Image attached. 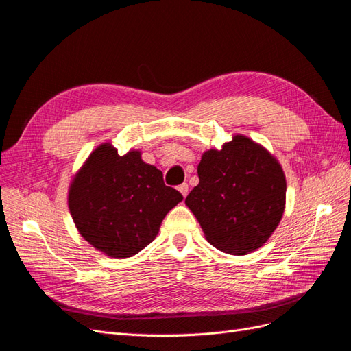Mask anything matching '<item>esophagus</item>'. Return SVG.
<instances>
[{"label":"esophagus","mask_w":351,"mask_h":351,"mask_svg":"<svg viewBox=\"0 0 351 351\" xmlns=\"http://www.w3.org/2000/svg\"><path fill=\"white\" fill-rule=\"evenodd\" d=\"M178 190H180V193L183 195V197H186L187 193H189V184H187V183L180 184V186H178Z\"/></svg>","instance_id":"obj_1"}]
</instances>
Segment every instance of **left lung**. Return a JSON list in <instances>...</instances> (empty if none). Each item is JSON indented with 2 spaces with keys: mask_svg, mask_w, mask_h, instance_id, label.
<instances>
[{
  "mask_svg": "<svg viewBox=\"0 0 351 351\" xmlns=\"http://www.w3.org/2000/svg\"><path fill=\"white\" fill-rule=\"evenodd\" d=\"M199 184L186 197L217 249L244 254L261 247L281 221L285 177L269 152L244 136L204 154Z\"/></svg>",
  "mask_w": 351,
  "mask_h": 351,
  "instance_id": "left-lung-1",
  "label": "left lung"
}]
</instances>
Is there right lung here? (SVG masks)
Instances as JSON below:
<instances>
[{"instance_id": "add662e5", "label": "right lung", "mask_w": 351, "mask_h": 351, "mask_svg": "<svg viewBox=\"0 0 351 351\" xmlns=\"http://www.w3.org/2000/svg\"><path fill=\"white\" fill-rule=\"evenodd\" d=\"M162 173L145 164L139 151L123 156L101 145L74 177L69 208L82 237L112 258H130L149 244L178 202Z\"/></svg>"}]
</instances>
